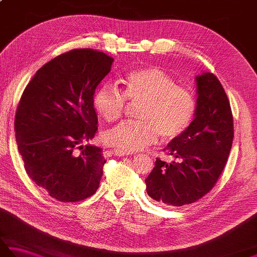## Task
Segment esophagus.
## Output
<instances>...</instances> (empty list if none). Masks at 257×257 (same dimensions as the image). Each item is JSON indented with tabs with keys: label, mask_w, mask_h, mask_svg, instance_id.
I'll use <instances>...</instances> for the list:
<instances>
[{
	"label": "esophagus",
	"mask_w": 257,
	"mask_h": 257,
	"mask_svg": "<svg viewBox=\"0 0 257 257\" xmlns=\"http://www.w3.org/2000/svg\"><path fill=\"white\" fill-rule=\"evenodd\" d=\"M111 152H112V155H114V156H118V157H125V156H130V155H133L132 152H129V151H124V150H120V149H112V150H111Z\"/></svg>",
	"instance_id": "1"
}]
</instances>
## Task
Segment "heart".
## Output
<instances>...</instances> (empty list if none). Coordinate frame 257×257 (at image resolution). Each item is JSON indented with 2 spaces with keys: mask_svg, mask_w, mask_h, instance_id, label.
<instances>
[{
  "mask_svg": "<svg viewBox=\"0 0 257 257\" xmlns=\"http://www.w3.org/2000/svg\"><path fill=\"white\" fill-rule=\"evenodd\" d=\"M127 100L140 103L136 121L120 123L103 135L107 144L124 151H138L162 139L172 140L187 130L194 118L196 100L187 87L158 67L134 70L123 79L122 90L102 85L94 96V108L107 122L121 118Z\"/></svg>",
  "mask_w": 257,
  "mask_h": 257,
  "instance_id": "1",
  "label": "heart"
}]
</instances>
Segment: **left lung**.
I'll use <instances>...</instances> for the list:
<instances>
[{
	"instance_id": "obj_1",
	"label": "left lung",
	"mask_w": 257,
	"mask_h": 257,
	"mask_svg": "<svg viewBox=\"0 0 257 257\" xmlns=\"http://www.w3.org/2000/svg\"><path fill=\"white\" fill-rule=\"evenodd\" d=\"M198 86L195 118L163 151L177 158L168 163L157 158L145 180L147 193L169 206H182L210 192L225 167L234 137L230 101L212 73L195 78Z\"/></svg>"
}]
</instances>
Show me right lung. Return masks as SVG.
I'll return each mask as SVG.
<instances>
[{
    "label": "right lung",
    "instance_id": "right-lung-1",
    "mask_svg": "<svg viewBox=\"0 0 257 257\" xmlns=\"http://www.w3.org/2000/svg\"><path fill=\"white\" fill-rule=\"evenodd\" d=\"M112 62L91 48L61 54L37 70L16 108L15 138L25 171L61 202L83 201L99 187L102 149L81 144L95 137L92 100Z\"/></svg>",
    "mask_w": 257,
    "mask_h": 257
}]
</instances>
